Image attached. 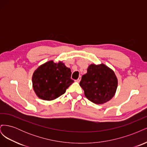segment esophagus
<instances>
[{"label": "esophagus", "instance_id": "1", "mask_svg": "<svg viewBox=\"0 0 147 147\" xmlns=\"http://www.w3.org/2000/svg\"><path fill=\"white\" fill-rule=\"evenodd\" d=\"M80 80H81V76H80V77H78V78L77 80L76 81H77V82H78V83H79L80 82Z\"/></svg>", "mask_w": 147, "mask_h": 147}]
</instances>
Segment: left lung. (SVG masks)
I'll list each match as a JSON object with an SVG mask.
<instances>
[{"label": "left lung", "instance_id": "left-lung-1", "mask_svg": "<svg viewBox=\"0 0 147 147\" xmlns=\"http://www.w3.org/2000/svg\"><path fill=\"white\" fill-rule=\"evenodd\" d=\"M80 85L86 98L96 104H103L112 99L117 91L118 79L114 71L104 64H92L83 75Z\"/></svg>", "mask_w": 147, "mask_h": 147}]
</instances>
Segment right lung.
<instances>
[{
	"instance_id": "obj_1",
	"label": "right lung",
	"mask_w": 147,
	"mask_h": 147,
	"mask_svg": "<svg viewBox=\"0 0 147 147\" xmlns=\"http://www.w3.org/2000/svg\"><path fill=\"white\" fill-rule=\"evenodd\" d=\"M71 70L61 61L53 60L40 65L32 75V87L40 99L53 100L65 93L74 81L70 78Z\"/></svg>"
}]
</instances>
